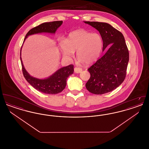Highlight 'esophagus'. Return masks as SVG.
Here are the masks:
<instances>
[{"label": "esophagus", "mask_w": 149, "mask_h": 149, "mask_svg": "<svg viewBox=\"0 0 149 149\" xmlns=\"http://www.w3.org/2000/svg\"><path fill=\"white\" fill-rule=\"evenodd\" d=\"M82 71V69L81 68H74V72L75 73H80Z\"/></svg>", "instance_id": "obj_1"}]
</instances>
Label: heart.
<instances>
[{"mask_svg":"<svg viewBox=\"0 0 149 149\" xmlns=\"http://www.w3.org/2000/svg\"><path fill=\"white\" fill-rule=\"evenodd\" d=\"M103 41L98 33H92L84 29L70 32L65 41H61L60 47L64 56L69 58L77 57L80 62L86 65L95 61L101 53Z\"/></svg>","mask_w":149,"mask_h":149,"instance_id":"1","label":"heart"}]
</instances>
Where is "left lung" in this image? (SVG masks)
Listing matches in <instances>:
<instances>
[{
	"label": "left lung",
	"mask_w": 149,
	"mask_h": 149,
	"mask_svg": "<svg viewBox=\"0 0 149 149\" xmlns=\"http://www.w3.org/2000/svg\"><path fill=\"white\" fill-rule=\"evenodd\" d=\"M99 31L103 41L104 54L88 70L90 79L86 89L94 94H103L116 89L126 75L129 53L124 36L111 24L104 22H84Z\"/></svg>",
	"instance_id": "8db88e82"
}]
</instances>
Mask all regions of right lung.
Listing matches in <instances>:
<instances>
[{
    "mask_svg": "<svg viewBox=\"0 0 149 149\" xmlns=\"http://www.w3.org/2000/svg\"><path fill=\"white\" fill-rule=\"evenodd\" d=\"M63 22L61 21L45 22L31 29L25 36L23 43L29 36L41 33L55 34L57 29L61 26ZM22 46L21 49L20 58L23 74L26 80L29 82V84L36 90L43 93L56 94L58 93L61 92L66 85L67 79L74 72V66L72 65H69L67 66L58 69L48 78L45 79L35 78L30 75L24 68L22 60Z\"/></svg>",
    "mask_w": 149,
    "mask_h": 149,
    "instance_id": "obj_1",
    "label": "right lung"
}]
</instances>
